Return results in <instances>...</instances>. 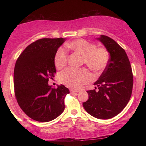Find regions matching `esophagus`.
<instances>
[{"label":"esophagus","mask_w":146,"mask_h":146,"mask_svg":"<svg viewBox=\"0 0 146 146\" xmlns=\"http://www.w3.org/2000/svg\"><path fill=\"white\" fill-rule=\"evenodd\" d=\"M79 90H70V92L71 93H78L79 92Z\"/></svg>","instance_id":"esophagus-1"}]
</instances>
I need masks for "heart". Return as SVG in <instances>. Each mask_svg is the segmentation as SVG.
<instances>
[{
  "mask_svg": "<svg viewBox=\"0 0 146 146\" xmlns=\"http://www.w3.org/2000/svg\"><path fill=\"white\" fill-rule=\"evenodd\" d=\"M66 48L82 56V62L88 67L95 72H101L107 66L109 60L108 52L104 48H96L95 44L84 39L76 40L68 43ZM68 53L64 48H59L55 55L54 62L56 67L62 68L68 62ZM91 75L85 68L75 69L68 68L61 73V82L67 86L79 88L83 84L91 80Z\"/></svg>",
  "mask_w": 146,
  "mask_h": 146,
  "instance_id": "obj_1",
  "label": "heart"
}]
</instances>
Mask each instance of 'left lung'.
Instances as JSON below:
<instances>
[{
    "label": "left lung",
    "instance_id": "1",
    "mask_svg": "<svg viewBox=\"0 0 146 146\" xmlns=\"http://www.w3.org/2000/svg\"><path fill=\"white\" fill-rule=\"evenodd\" d=\"M99 40L110 58L104 71L94 83L95 90L87 91L89 98L82 104L89 114L98 119H110L122 111L132 93L133 76L124 49L109 36L101 35Z\"/></svg>",
    "mask_w": 146,
    "mask_h": 146
}]
</instances>
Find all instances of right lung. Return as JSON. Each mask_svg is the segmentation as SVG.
<instances>
[{"label": "right lung", "instance_id": "right-lung-1", "mask_svg": "<svg viewBox=\"0 0 146 146\" xmlns=\"http://www.w3.org/2000/svg\"><path fill=\"white\" fill-rule=\"evenodd\" d=\"M66 38H42L31 43L19 56L14 70L15 95L26 114L38 122L53 120L65 109L70 90L64 85L48 84L56 73L55 55Z\"/></svg>", "mask_w": 146, "mask_h": 146}]
</instances>
